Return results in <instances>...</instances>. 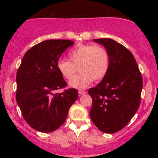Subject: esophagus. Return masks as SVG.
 <instances>
[{"label": "esophagus", "instance_id": "1", "mask_svg": "<svg viewBox=\"0 0 158 158\" xmlns=\"http://www.w3.org/2000/svg\"><path fill=\"white\" fill-rule=\"evenodd\" d=\"M78 93H79V95H85V94H86V92H85V91L79 90V92H78Z\"/></svg>", "mask_w": 158, "mask_h": 158}]
</instances>
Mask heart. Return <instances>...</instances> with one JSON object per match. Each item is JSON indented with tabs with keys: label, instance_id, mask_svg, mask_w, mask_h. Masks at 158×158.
Listing matches in <instances>:
<instances>
[{
	"label": "heart",
	"instance_id": "b5f03b06",
	"mask_svg": "<svg viewBox=\"0 0 158 158\" xmlns=\"http://www.w3.org/2000/svg\"><path fill=\"white\" fill-rule=\"evenodd\" d=\"M69 60H59L56 67L59 73L66 80H71L77 71L81 73L70 81L71 87L83 89L92 81L102 80L109 68V55L100 46L79 44L69 52Z\"/></svg>",
	"mask_w": 158,
	"mask_h": 158
}]
</instances>
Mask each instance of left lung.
<instances>
[{
  "instance_id": "1",
  "label": "left lung",
  "mask_w": 158,
  "mask_h": 158,
  "mask_svg": "<svg viewBox=\"0 0 158 158\" xmlns=\"http://www.w3.org/2000/svg\"><path fill=\"white\" fill-rule=\"evenodd\" d=\"M94 41L107 50L109 68L102 80L89 89L92 98L89 114L100 131L113 134L125 128L138 111L142 76L135 57L126 47L109 38Z\"/></svg>"
}]
</instances>
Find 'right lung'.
I'll list each match as a JSON object with an SVG mask.
<instances>
[{"instance_id":"right-lung-1","label":"right lung","mask_w":158,"mask_h":158,"mask_svg":"<svg viewBox=\"0 0 158 158\" xmlns=\"http://www.w3.org/2000/svg\"><path fill=\"white\" fill-rule=\"evenodd\" d=\"M73 44L68 40L43 41L27 51L17 70L16 100L24 120L38 131L60 128L78 98L76 89L55 93L67 85L57 69V61Z\"/></svg>"}]
</instances>
